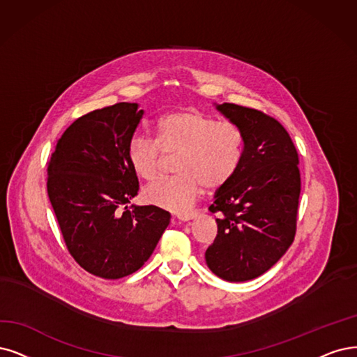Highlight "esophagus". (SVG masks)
Listing matches in <instances>:
<instances>
[{
  "label": "esophagus",
  "instance_id": "1",
  "mask_svg": "<svg viewBox=\"0 0 357 357\" xmlns=\"http://www.w3.org/2000/svg\"><path fill=\"white\" fill-rule=\"evenodd\" d=\"M195 218H197L195 213H181V215L176 216V219H178L179 222H188V220H192V219H195Z\"/></svg>",
  "mask_w": 357,
  "mask_h": 357
}]
</instances>
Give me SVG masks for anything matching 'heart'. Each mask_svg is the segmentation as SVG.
<instances>
[{"label": "heart", "mask_w": 357, "mask_h": 357, "mask_svg": "<svg viewBox=\"0 0 357 357\" xmlns=\"http://www.w3.org/2000/svg\"><path fill=\"white\" fill-rule=\"evenodd\" d=\"M245 138L240 126L197 109L165 114L157 123L155 141L137 137L128 147V160L135 175L153 181L165 162L175 155L178 175L160 179L142 191L144 200L169 212L181 213L195 202L203 187L218 190L238 172Z\"/></svg>", "instance_id": "b5f03b06"}]
</instances>
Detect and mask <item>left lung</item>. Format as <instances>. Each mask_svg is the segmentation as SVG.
Masks as SVG:
<instances>
[{"label":"left lung","mask_w":357,"mask_h":357,"mask_svg":"<svg viewBox=\"0 0 357 357\" xmlns=\"http://www.w3.org/2000/svg\"><path fill=\"white\" fill-rule=\"evenodd\" d=\"M245 138L243 163L208 207L218 235L206 250L208 269L229 282L269 271L294 241L300 197L298 154L273 117L231 102L215 104Z\"/></svg>","instance_id":"obj_1"}]
</instances>
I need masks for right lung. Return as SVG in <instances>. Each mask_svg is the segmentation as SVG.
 <instances>
[{
	"label": "right lung",
	"instance_id": "obj_1",
	"mask_svg": "<svg viewBox=\"0 0 357 357\" xmlns=\"http://www.w3.org/2000/svg\"><path fill=\"white\" fill-rule=\"evenodd\" d=\"M117 102L64 130L48 162L47 190L69 253L86 272L119 280L150 259L170 222L155 206H126L138 194L128 147L144 110Z\"/></svg>",
	"mask_w": 357,
	"mask_h": 357
}]
</instances>
